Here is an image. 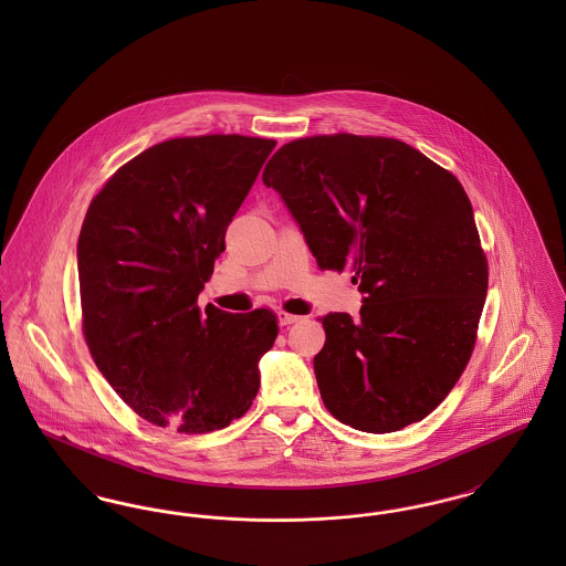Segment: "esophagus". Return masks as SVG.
I'll return each mask as SVG.
<instances>
[{
	"instance_id": "esophagus-1",
	"label": "esophagus",
	"mask_w": 566,
	"mask_h": 566,
	"mask_svg": "<svg viewBox=\"0 0 566 566\" xmlns=\"http://www.w3.org/2000/svg\"><path fill=\"white\" fill-rule=\"evenodd\" d=\"M277 321H280L282 326H289V324L298 323V321H303V318H301V316H295V314H286V312H280V314H277Z\"/></svg>"
}]
</instances>
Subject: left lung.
<instances>
[{
    "mask_svg": "<svg viewBox=\"0 0 566 566\" xmlns=\"http://www.w3.org/2000/svg\"><path fill=\"white\" fill-rule=\"evenodd\" d=\"M277 190L321 270L354 271L360 316L326 314L314 374L326 409L356 431L427 418L475 346L488 293L473 208L457 178L399 139L314 135L284 144Z\"/></svg>",
    "mask_w": 566,
    "mask_h": 566,
    "instance_id": "obj_1",
    "label": "left lung"
}]
</instances>
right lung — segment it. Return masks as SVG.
<instances>
[{
  "label": "right lung",
  "mask_w": 566,
  "mask_h": 566,
  "mask_svg": "<svg viewBox=\"0 0 566 566\" xmlns=\"http://www.w3.org/2000/svg\"><path fill=\"white\" fill-rule=\"evenodd\" d=\"M273 139L178 137L125 163L91 201L78 238L82 328L97 369L157 427L210 432L242 418L275 314L197 296Z\"/></svg>",
  "instance_id": "obj_1"
}]
</instances>
